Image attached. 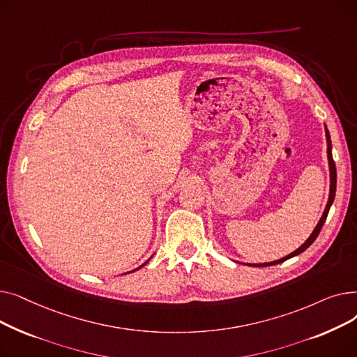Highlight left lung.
Returning a JSON list of instances; mask_svg holds the SVG:
<instances>
[{"label": "left lung", "instance_id": "left-lung-1", "mask_svg": "<svg viewBox=\"0 0 357 357\" xmlns=\"http://www.w3.org/2000/svg\"><path fill=\"white\" fill-rule=\"evenodd\" d=\"M324 130H326V139H327V159H328V169H330V194H328V201H327V205H326L324 213H323V215H321L320 221L317 222V226H315V229L312 230V233L310 234V237H308V238L303 243V245L299 246L296 250H294L292 253L287 255V256H285V257H282V259H278V260H273V261H266V264H246L248 266L261 268V266H272V265L282 264V261H285V260H288V259H291V257H294V256H298L299 253H303L304 250H307V249L312 245L314 240L318 237V234H320L321 227L324 226L326 218H327V215H328V211H330L331 204H333V201H334V197H335V185H337L335 165H334L333 155H331V139H330V133H328V128H327V126H326V124H324ZM237 264H238V261H237Z\"/></svg>", "mask_w": 357, "mask_h": 357}]
</instances>
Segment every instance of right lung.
Instances as JSON below:
<instances>
[{
  "label": "right lung",
  "instance_id": "right-lung-1",
  "mask_svg": "<svg viewBox=\"0 0 357 357\" xmlns=\"http://www.w3.org/2000/svg\"><path fill=\"white\" fill-rule=\"evenodd\" d=\"M150 259H152V257H150ZM150 259H147V261H149V260H150ZM147 261H144V264H143V265H142V266H139V268H136V269H135V271H137V269H140V268H143V266H144V265H146V264H147ZM135 271H131V272H135Z\"/></svg>",
  "mask_w": 357,
  "mask_h": 357
}]
</instances>
